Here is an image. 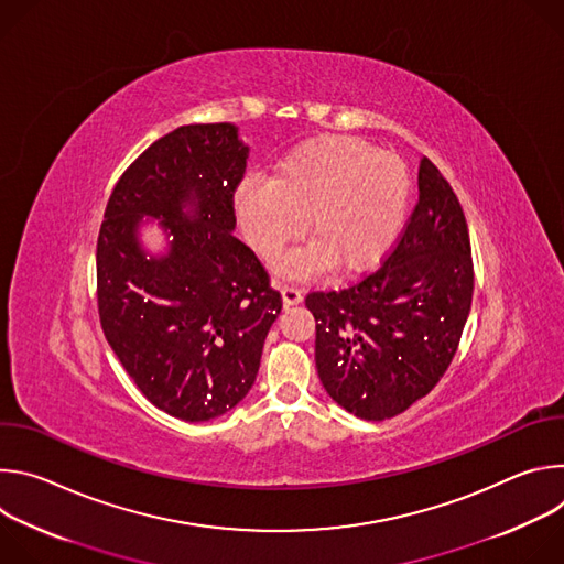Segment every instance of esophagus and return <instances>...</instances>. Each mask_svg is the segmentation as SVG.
Masks as SVG:
<instances>
[{"label": "esophagus", "instance_id": "esophagus-1", "mask_svg": "<svg viewBox=\"0 0 564 564\" xmlns=\"http://www.w3.org/2000/svg\"><path fill=\"white\" fill-rule=\"evenodd\" d=\"M281 296H283V305H285V307H290V305L301 303L303 292H301V288H299V285H294V283H285V285L281 288Z\"/></svg>", "mask_w": 564, "mask_h": 564}]
</instances>
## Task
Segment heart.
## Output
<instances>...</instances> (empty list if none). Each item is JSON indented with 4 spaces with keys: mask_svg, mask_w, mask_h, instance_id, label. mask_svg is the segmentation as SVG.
<instances>
[{
    "mask_svg": "<svg viewBox=\"0 0 564 564\" xmlns=\"http://www.w3.org/2000/svg\"><path fill=\"white\" fill-rule=\"evenodd\" d=\"M413 178L404 160L361 138L324 135L288 151L272 178L238 187L234 207L250 246L279 254L303 231L314 246L292 252L279 268L310 274L328 263L341 274L377 268L404 231Z\"/></svg>",
    "mask_w": 564,
    "mask_h": 564,
    "instance_id": "heart-1",
    "label": "heart"
}]
</instances>
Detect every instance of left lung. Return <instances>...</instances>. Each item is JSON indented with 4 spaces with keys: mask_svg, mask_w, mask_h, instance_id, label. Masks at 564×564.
<instances>
[{
    "mask_svg": "<svg viewBox=\"0 0 564 564\" xmlns=\"http://www.w3.org/2000/svg\"><path fill=\"white\" fill-rule=\"evenodd\" d=\"M420 200L383 263L344 290L305 296L318 379L348 413L381 422L411 409L446 372L473 301L462 205L422 158Z\"/></svg>",
    "mask_w": 564,
    "mask_h": 564,
    "instance_id": "1",
    "label": "left lung"
}]
</instances>
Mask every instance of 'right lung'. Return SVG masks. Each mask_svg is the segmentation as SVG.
Returning <instances> with one entry per match:
<instances>
[{"mask_svg":"<svg viewBox=\"0 0 564 564\" xmlns=\"http://www.w3.org/2000/svg\"><path fill=\"white\" fill-rule=\"evenodd\" d=\"M248 151L229 122L178 127L124 170L100 225L102 333L151 404L185 422L218 417L248 394L283 305L263 263L231 234ZM142 215L175 236L167 258L143 257Z\"/></svg>","mask_w":564,"mask_h":564,"instance_id":"add662e5","label":"right lung"}]
</instances>
